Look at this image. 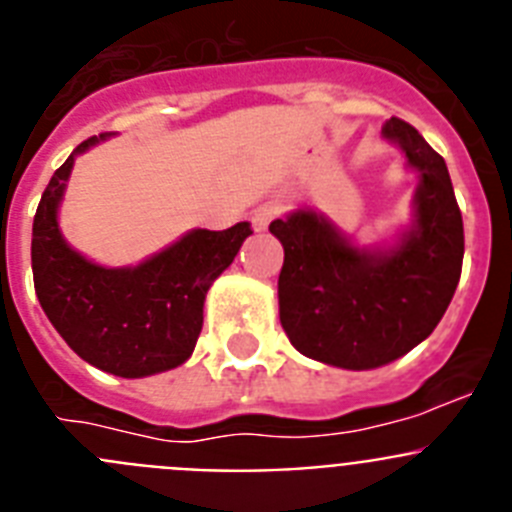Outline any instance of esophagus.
Instances as JSON below:
<instances>
[{"mask_svg":"<svg viewBox=\"0 0 512 512\" xmlns=\"http://www.w3.org/2000/svg\"><path fill=\"white\" fill-rule=\"evenodd\" d=\"M282 212H284V207L279 205V202H266V205L256 207V210H253V215H251L253 228L264 230L266 225H269L271 220H277V217L282 215Z\"/></svg>","mask_w":512,"mask_h":512,"instance_id":"1","label":"esophagus"}]
</instances>
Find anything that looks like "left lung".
<instances>
[{"mask_svg":"<svg viewBox=\"0 0 512 512\" xmlns=\"http://www.w3.org/2000/svg\"><path fill=\"white\" fill-rule=\"evenodd\" d=\"M420 171L415 225L384 253L354 248L307 210L274 220L284 246L279 320L300 354L341 369H374L431 336L464 261V223L446 161L400 117L382 125Z\"/></svg>","mask_w":512,"mask_h":512,"instance_id":"8db88e82","label":"left lung"}]
</instances>
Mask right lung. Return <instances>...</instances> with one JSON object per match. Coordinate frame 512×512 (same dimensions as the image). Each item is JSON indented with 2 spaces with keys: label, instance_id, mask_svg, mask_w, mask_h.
<instances>
[{
  "label": "right lung",
  "instance_id": "obj_1",
  "mask_svg": "<svg viewBox=\"0 0 512 512\" xmlns=\"http://www.w3.org/2000/svg\"><path fill=\"white\" fill-rule=\"evenodd\" d=\"M107 138L92 135L56 169L33 220V282L40 307L76 354L117 377H148L184 364L202 330L215 282L253 233L192 230L133 269H102L66 246L56 223L74 156Z\"/></svg>",
  "mask_w": 512,
  "mask_h": 512
}]
</instances>
